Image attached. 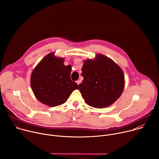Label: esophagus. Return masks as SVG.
Returning <instances> with one entry per match:
<instances>
[{"label":"esophagus","mask_w":159,"mask_h":159,"mask_svg":"<svg viewBox=\"0 0 159 159\" xmlns=\"http://www.w3.org/2000/svg\"><path fill=\"white\" fill-rule=\"evenodd\" d=\"M80 83H81V80H77V84L78 85H79Z\"/></svg>","instance_id":"obj_1"}]
</instances>
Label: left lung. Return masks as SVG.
Segmentation results:
<instances>
[{
	"label": "left lung",
	"instance_id": "1",
	"mask_svg": "<svg viewBox=\"0 0 159 159\" xmlns=\"http://www.w3.org/2000/svg\"><path fill=\"white\" fill-rule=\"evenodd\" d=\"M82 83L79 90L85 102L96 108L106 107L121 95L125 76L121 68L101 54L96 60H87L82 69Z\"/></svg>",
	"mask_w": 159,
	"mask_h": 159
}]
</instances>
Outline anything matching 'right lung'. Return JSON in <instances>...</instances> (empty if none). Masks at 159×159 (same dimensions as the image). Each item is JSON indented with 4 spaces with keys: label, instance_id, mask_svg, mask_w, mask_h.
Masks as SVG:
<instances>
[{
    "label": "right lung",
    "instance_id": "add662e5",
    "mask_svg": "<svg viewBox=\"0 0 159 159\" xmlns=\"http://www.w3.org/2000/svg\"><path fill=\"white\" fill-rule=\"evenodd\" d=\"M63 58L53 53L45 57L35 67L31 76V86L36 98L42 103L55 107L65 102L79 87L71 80V66H65Z\"/></svg>",
    "mask_w": 159,
    "mask_h": 159
}]
</instances>
